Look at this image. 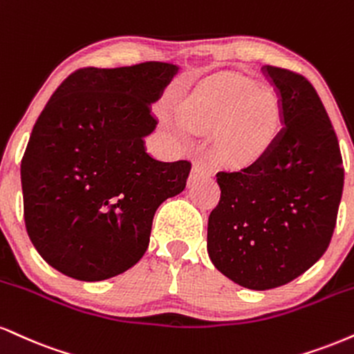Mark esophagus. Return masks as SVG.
Segmentation results:
<instances>
[{"label": "esophagus", "instance_id": "1", "mask_svg": "<svg viewBox=\"0 0 354 354\" xmlns=\"http://www.w3.org/2000/svg\"><path fill=\"white\" fill-rule=\"evenodd\" d=\"M194 176L196 178H211L212 176V166L206 163L196 165L194 168Z\"/></svg>", "mask_w": 354, "mask_h": 354}]
</instances>
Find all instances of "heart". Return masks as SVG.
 I'll list each match as a JSON object with an SVG mask.
<instances>
[{"label": "heart", "mask_w": 354, "mask_h": 354, "mask_svg": "<svg viewBox=\"0 0 354 354\" xmlns=\"http://www.w3.org/2000/svg\"><path fill=\"white\" fill-rule=\"evenodd\" d=\"M180 115L193 129H218L219 151L227 158L244 160L269 138L274 102L249 77L221 72L204 79L181 100Z\"/></svg>", "instance_id": "b5f03b06"}]
</instances>
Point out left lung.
Wrapping results in <instances>:
<instances>
[{
  "instance_id": "1",
  "label": "left lung",
  "mask_w": 354,
  "mask_h": 354,
  "mask_svg": "<svg viewBox=\"0 0 354 354\" xmlns=\"http://www.w3.org/2000/svg\"><path fill=\"white\" fill-rule=\"evenodd\" d=\"M279 97L280 125L241 168L216 174L221 199L207 221V254L221 274L250 290L292 282L325 254L342 201L336 133L304 75L262 66Z\"/></svg>"
}]
</instances>
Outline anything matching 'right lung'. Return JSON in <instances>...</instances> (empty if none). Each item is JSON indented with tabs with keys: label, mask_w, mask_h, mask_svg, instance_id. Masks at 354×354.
<instances>
[{
	"label": "right lung",
	"mask_w": 354,
	"mask_h": 354,
	"mask_svg": "<svg viewBox=\"0 0 354 354\" xmlns=\"http://www.w3.org/2000/svg\"><path fill=\"white\" fill-rule=\"evenodd\" d=\"M180 67L169 62L75 71L55 88L21 161L24 223L61 274L100 282L133 267L160 204L186 188L191 163L147 153L151 104Z\"/></svg>",
	"instance_id": "right-lung-1"
}]
</instances>
